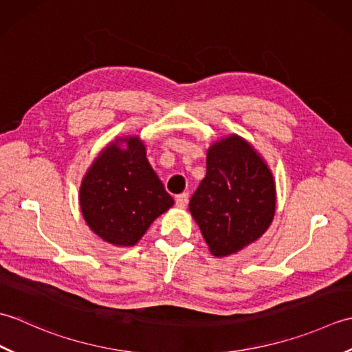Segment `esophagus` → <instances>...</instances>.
Segmentation results:
<instances>
[{"instance_id":"1","label":"esophagus","mask_w":352,"mask_h":352,"mask_svg":"<svg viewBox=\"0 0 352 352\" xmlns=\"http://www.w3.org/2000/svg\"><path fill=\"white\" fill-rule=\"evenodd\" d=\"M188 203H189V195H188V193H182V195L175 197V204H177V207L184 208L186 206H188Z\"/></svg>"}]
</instances>
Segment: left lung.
<instances>
[{
	"instance_id": "8db88e82",
	"label": "left lung",
	"mask_w": 352,
	"mask_h": 352,
	"mask_svg": "<svg viewBox=\"0 0 352 352\" xmlns=\"http://www.w3.org/2000/svg\"><path fill=\"white\" fill-rule=\"evenodd\" d=\"M271 169L237 134L208 148L207 174L189 203V210L216 257H227L256 242L275 214Z\"/></svg>"
}]
</instances>
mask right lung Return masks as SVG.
Segmentation results:
<instances>
[{
  "mask_svg": "<svg viewBox=\"0 0 352 352\" xmlns=\"http://www.w3.org/2000/svg\"><path fill=\"white\" fill-rule=\"evenodd\" d=\"M172 206L174 199L155 175L138 136L111 142L81 182L80 207L85 221L102 241L116 246L136 245Z\"/></svg>",
  "mask_w": 352,
  "mask_h": 352,
  "instance_id": "obj_1",
  "label": "right lung"
}]
</instances>
